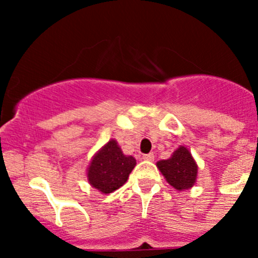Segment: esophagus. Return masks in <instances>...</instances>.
Here are the masks:
<instances>
[{
  "mask_svg": "<svg viewBox=\"0 0 258 258\" xmlns=\"http://www.w3.org/2000/svg\"><path fill=\"white\" fill-rule=\"evenodd\" d=\"M144 158L145 161H153L155 160V156H153V153H147V155H144Z\"/></svg>",
  "mask_w": 258,
  "mask_h": 258,
  "instance_id": "34e87169",
  "label": "esophagus"
}]
</instances>
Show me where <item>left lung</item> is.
<instances>
[{
  "mask_svg": "<svg viewBox=\"0 0 258 258\" xmlns=\"http://www.w3.org/2000/svg\"><path fill=\"white\" fill-rule=\"evenodd\" d=\"M166 181L178 191H184L195 186L199 173V166L191 151L184 146H179L167 160L156 163Z\"/></svg>",
  "mask_w": 258,
  "mask_h": 258,
  "instance_id": "8db88e82",
  "label": "left lung"
}]
</instances>
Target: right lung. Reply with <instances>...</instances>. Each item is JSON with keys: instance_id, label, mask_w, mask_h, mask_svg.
<instances>
[{"instance_id": "add662e5", "label": "right lung", "mask_w": 258, "mask_h": 258, "mask_svg": "<svg viewBox=\"0 0 258 258\" xmlns=\"http://www.w3.org/2000/svg\"><path fill=\"white\" fill-rule=\"evenodd\" d=\"M136 166V158L122 152L111 139L93 155L87 168V181L93 188L107 195L123 186Z\"/></svg>"}]
</instances>
